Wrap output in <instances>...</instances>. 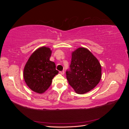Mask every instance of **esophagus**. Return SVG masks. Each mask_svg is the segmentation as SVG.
Listing matches in <instances>:
<instances>
[{"label":"esophagus","instance_id":"esophagus-1","mask_svg":"<svg viewBox=\"0 0 129 129\" xmlns=\"http://www.w3.org/2000/svg\"><path fill=\"white\" fill-rule=\"evenodd\" d=\"M60 73L61 74V75H64V72L63 71H62L60 72Z\"/></svg>","mask_w":129,"mask_h":129}]
</instances>
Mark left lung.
Wrapping results in <instances>:
<instances>
[{"instance_id":"1","label":"left lung","mask_w":129,"mask_h":129,"mask_svg":"<svg viewBox=\"0 0 129 129\" xmlns=\"http://www.w3.org/2000/svg\"><path fill=\"white\" fill-rule=\"evenodd\" d=\"M69 71L66 77L78 94H84L94 88L102 77V68L97 58L86 48L79 47L72 53Z\"/></svg>"}]
</instances>
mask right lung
<instances>
[{
  "mask_svg": "<svg viewBox=\"0 0 129 129\" xmlns=\"http://www.w3.org/2000/svg\"><path fill=\"white\" fill-rule=\"evenodd\" d=\"M52 52L46 46L38 48L31 54L24 69L23 76L27 85L39 94L49 88L54 77L58 73L55 63L49 60Z\"/></svg>",
  "mask_w": 129,
  "mask_h": 129,
  "instance_id": "obj_1",
  "label": "right lung"
}]
</instances>
